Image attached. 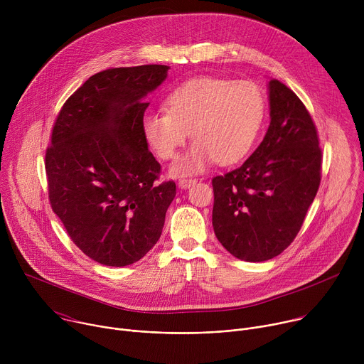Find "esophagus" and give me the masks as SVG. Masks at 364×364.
<instances>
[{
    "label": "esophagus",
    "mask_w": 364,
    "mask_h": 364,
    "mask_svg": "<svg viewBox=\"0 0 364 364\" xmlns=\"http://www.w3.org/2000/svg\"><path fill=\"white\" fill-rule=\"evenodd\" d=\"M197 183V180L196 178H188V177H181L180 180H178V186L181 187V188H187V187H191L193 184H196Z\"/></svg>",
    "instance_id": "34e87169"
}]
</instances>
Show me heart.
Returning a JSON list of instances; mask_svg holds the SVG:
<instances>
[{"instance_id":"1","label":"heart","mask_w":364,"mask_h":364,"mask_svg":"<svg viewBox=\"0 0 364 364\" xmlns=\"http://www.w3.org/2000/svg\"><path fill=\"white\" fill-rule=\"evenodd\" d=\"M166 109L144 118L145 138L167 161L190 132L196 142L173 166V173L191 174L212 161L230 166L242 160L261 132L267 100L261 86L250 80L196 77L167 96Z\"/></svg>"}]
</instances>
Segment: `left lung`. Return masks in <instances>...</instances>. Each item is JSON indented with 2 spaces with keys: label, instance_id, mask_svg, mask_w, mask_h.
Here are the masks:
<instances>
[{
  "label": "left lung",
  "instance_id": "obj_1",
  "mask_svg": "<svg viewBox=\"0 0 364 364\" xmlns=\"http://www.w3.org/2000/svg\"><path fill=\"white\" fill-rule=\"evenodd\" d=\"M269 103L264 141L240 167L212 180L215 235L247 262L268 261L294 242L321 183L323 152L308 109L277 79Z\"/></svg>",
  "mask_w": 364,
  "mask_h": 364
}]
</instances>
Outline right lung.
<instances>
[{
  "label": "right lung",
  "mask_w": 364,
  "mask_h": 364,
  "mask_svg": "<svg viewBox=\"0 0 364 364\" xmlns=\"http://www.w3.org/2000/svg\"><path fill=\"white\" fill-rule=\"evenodd\" d=\"M168 66L111 68L65 103L46 149L48 200L73 243L93 261L127 267L161 236L176 183L160 181L148 151L142 97Z\"/></svg>",
  "instance_id": "add662e5"
}]
</instances>
